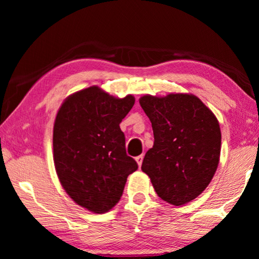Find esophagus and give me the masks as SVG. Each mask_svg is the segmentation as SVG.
Listing matches in <instances>:
<instances>
[{
	"instance_id": "esophagus-1",
	"label": "esophagus",
	"mask_w": 259,
	"mask_h": 259,
	"mask_svg": "<svg viewBox=\"0 0 259 259\" xmlns=\"http://www.w3.org/2000/svg\"><path fill=\"white\" fill-rule=\"evenodd\" d=\"M143 159H144V155H139L136 157V161H137V163L139 166H142V163H143Z\"/></svg>"
}]
</instances>
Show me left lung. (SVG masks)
I'll return each mask as SVG.
<instances>
[{
	"mask_svg": "<svg viewBox=\"0 0 259 259\" xmlns=\"http://www.w3.org/2000/svg\"><path fill=\"white\" fill-rule=\"evenodd\" d=\"M139 104L150 119L154 145L142 170L165 202L182 205L211 182L221 155L222 134L214 114L194 95L143 96Z\"/></svg>",
	"mask_w": 259,
	"mask_h": 259,
	"instance_id": "obj_1",
	"label": "left lung"
}]
</instances>
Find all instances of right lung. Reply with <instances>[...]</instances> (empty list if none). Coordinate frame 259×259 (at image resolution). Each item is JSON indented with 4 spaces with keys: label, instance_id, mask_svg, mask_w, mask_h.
I'll list each match as a JSON object with an SVG mask.
<instances>
[{
    "label": "right lung",
    "instance_id": "add662e5",
    "mask_svg": "<svg viewBox=\"0 0 259 259\" xmlns=\"http://www.w3.org/2000/svg\"><path fill=\"white\" fill-rule=\"evenodd\" d=\"M134 96L115 98L90 87L66 98L54 125V162L61 186L78 205L104 213L119 202L126 178L138 169L126 155L120 123Z\"/></svg>",
    "mask_w": 259,
    "mask_h": 259
}]
</instances>
